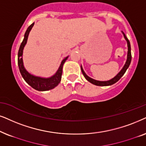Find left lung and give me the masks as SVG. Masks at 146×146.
Segmentation results:
<instances>
[{
  "instance_id": "1",
  "label": "left lung",
  "mask_w": 146,
  "mask_h": 146,
  "mask_svg": "<svg viewBox=\"0 0 146 146\" xmlns=\"http://www.w3.org/2000/svg\"><path fill=\"white\" fill-rule=\"evenodd\" d=\"M123 36H124V38H125V39L127 40V47H128L127 61H126L125 64L124 65L123 67L122 68V69L121 70V71L118 73V74L116 75L115 77H114L113 79H110V80H109V81H101L95 80V79H93L92 78H91V77H89V76H87V75H86V73H85L84 71H83L82 66H81V71H82L83 75H84L85 78L87 80L89 81V82H90L91 83H92V84H93V85H98V86H108V85H111L113 84H114V83H115L116 82H117V81L120 79V78H121V77L124 75V73H125L126 70L127 69V68L129 67L130 63H131V46H130L129 40H128V38L127 37H126L125 35L123 33Z\"/></svg>"
}]
</instances>
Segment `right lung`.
I'll return each instance as SVG.
<instances>
[{
	"label": "right lung",
	"instance_id": "add662e5",
	"mask_svg": "<svg viewBox=\"0 0 146 146\" xmlns=\"http://www.w3.org/2000/svg\"><path fill=\"white\" fill-rule=\"evenodd\" d=\"M34 25V23L31 24L30 26L27 29L25 32L24 39L23 42H21L20 47H19V53H18V65L19 68V71L21 72V74L25 79V81L28 83V84L33 87V88L36 89L37 91H48L50 89L55 88L56 86H57L61 80L62 76V71H63V66L65 63L66 60L67 59L68 57H65L63 61H61V65H60L59 69L55 73V75L48 78H43V77H36L33 75H31L28 71L25 69L23 65V52L24 46L27 43V39H28V36L29 33L33 28Z\"/></svg>",
	"mask_w": 146,
	"mask_h": 146
}]
</instances>
